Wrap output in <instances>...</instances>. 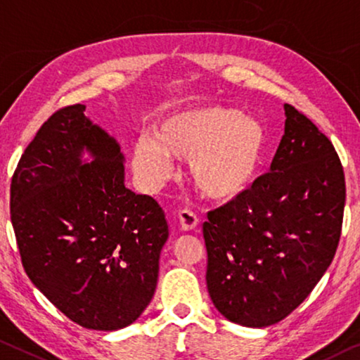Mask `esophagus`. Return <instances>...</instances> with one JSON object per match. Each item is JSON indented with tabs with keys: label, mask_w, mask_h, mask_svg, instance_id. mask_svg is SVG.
I'll return each instance as SVG.
<instances>
[{
	"label": "esophagus",
	"mask_w": 360,
	"mask_h": 360,
	"mask_svg": "<svg viewBox=\"0 0 360 360\" xmlns=\"http://www.w3.org/2000/svg\"><path fill=\"white\" fill-rule=\"evenodd\" d=\"M179 222H180V229L184 231H191L198 226V215L195 212L188 211V209H184V211L179 212Z\"/></svg>",
	"instance_id": "obj_1"
}]
</instances>
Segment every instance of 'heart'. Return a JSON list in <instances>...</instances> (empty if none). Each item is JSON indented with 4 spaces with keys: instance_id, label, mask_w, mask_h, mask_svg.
<instances>
[{
    "instance_id": "b5f03b06",
    "label": "heart",
    "mask_w": 360,
    "mask_h": 360,
    "mask_svg": "<svg viewBox=\"0 0 360 360\" xmlns=\"http://www.w3.org/2000/svg\"><path fill=\"white\" fill-rule=\"evenodd\" d=\"M267 145V130L257 119L231 108H195L159 120L151 140L140 138L131 149V167L154 191L172 174L169 158L188 159V176L202 196L231 201L254 184Z\"/></svg>"
}]
</instances>
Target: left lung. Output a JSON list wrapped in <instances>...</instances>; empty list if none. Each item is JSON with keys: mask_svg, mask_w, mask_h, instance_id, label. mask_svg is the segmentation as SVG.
Segmentation results:
<instances>
[{"mask_svg": "<svg viewBox=\"0 0 360 360\" xmlns=\"http://www.w3.org/2000/svg\"><path fill=\"white\" fill-rule=\"evenodd\" d=\"M270 172L207 214V291L230 322L262 328L290 315L333 261L346 201L333 145L285 104Z\"/></svg>", "mask_w": 360, "mask_h": 360, "instance_id": "8db88e82", "label": "left lung"}]
</instances>
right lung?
Listing matches in <instances>:
<instances>
[{
  "label": "right lung",
  "instance_id": "1",
  "mask_svg": "<svg viewBox=\"0 0 360 360\" xmlns=\"http://www.w3.org/2000/svg\"><path fill=\"white\" fill-rule=\"evenodd\" d=\"M124 161L115 138L75 104L41 125L11 181L25 274L65 317L90 330H119L140 317L169 238L156 199L125 186Z\"/></svg>",
  "mask_w": 360,
  "mask_h": 360
}]
</instances>
